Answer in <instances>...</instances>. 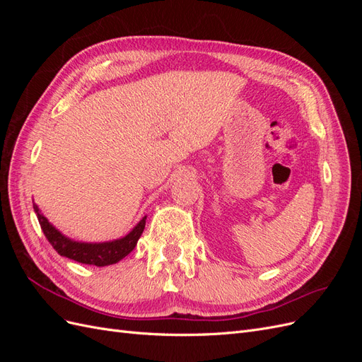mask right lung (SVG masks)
Wrapping results in <instances>:
<instances>
[{
  "label": "right lung",
  "mask_w": 362,
  "mask_h": 362,
  "mask_svg": "<svg viewBox=\"0 0 362 362\" xmlns=\"http://www.w3.org/2000/svg\"><path fill=\"white\" fill-rule=\"evenodd\" d=\"M33 208H35V211L37 214L43 234H45L51 246L56 249L60 255L71 258L74 261H78L81 264H90L98 267L115 264V262L127 257L129 252L136 247L137 240L140 238L141 233H144L146 223V217H144L128 235H125L124 238L115 240V242L78 243L72 242L68 237L60 234L57 229L39 213V208L36 204H33Z\"/></svg>",
  "instance_id": "obj_1"
}]
</instances>
